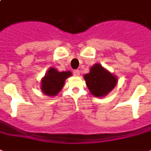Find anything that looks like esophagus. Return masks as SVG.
Returning a JSON list of instances; mask_svg holds the SVG:
<instances>
[{"instance_id":"1","label":"esophagus","mask_w":151,"mask_h":151,"mask_svg":"<svg viewBox=\"0 0 151 151\" xmlns=\"http://www.w3.org/2000/svg\"><path fill=\"white\" fill-rule=\"evenodd\" d=\"M80 74V73L79 70H74V71H73V75H74L75 76H79Z\"/></svg>"}]
</instances>
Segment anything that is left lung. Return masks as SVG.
Segmentation results:
<instances>
[{
    "mask_svg": "<svg viewBox=\"0 0 151 151\" xmlns=\"http://www.w3.org/2000/svg\"><path fill=\"white\" fill-rule=\"evenodd\" d=\"M83 78L90 92L96 97L105 96L115 88L117 83L116 76L99 63L93 65L90 72L84 75Z\"/></svg>",
    "mask_w": 151,
    "mask_h": 151,
    "instance_id": "8db88e82",
    "label": "left lung"
}]
</instances>
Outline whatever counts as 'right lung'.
Segmentation results:
<instances>
[{"label":"right lung","instance_id":"right-lung-1","mask_svg":"<svg viewBox=\"0 0 151 151\" xmlns=\"http://www.w3.org/2000/svg\"><path fill=\"white\" fill-rule=\"evenodd\" d=\"M71 76V72L70 71L60 72L55 68H49L41 81L42 92L50 96H56L63 88L66 79Z\"/></svg>","mask_w":151,"mask_h":151}]
</instances>
